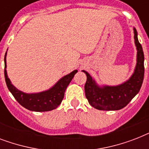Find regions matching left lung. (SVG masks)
Here are the masks:
<instances>
[{
	"mask_svg": "<svg viewBox=\"0 0 149 149\" xmlns=\"http://www.w3.org/2000/svg\"><path fill=\"white\" fill-rule=\"evenodd\" d=\"M134 42L137 46V65L134 74L126 83L118 86H104L100 88L96 85L92 77L86 71V82L84 86L85 95L89 104L98 110L117 111L127 106L139 93L141 87L145 74L144 52L138 39L136 29H134Z\"/></svg>",
	"mask_w": 149,
	"mask_h": 149,
	"instance_id": "obj_1",
	"label": "left lung"
}]
</instances>
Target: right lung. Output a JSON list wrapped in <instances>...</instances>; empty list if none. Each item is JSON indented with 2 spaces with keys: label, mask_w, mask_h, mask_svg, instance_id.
<instances>
[{
  "label": "right lung",
  "mask_w": 149,
  "mask_h": 149,
  "mask_svg": "<svg viewBox=\"0 0 149 149\" xmlns=\"http://www.w3.org/2000/svg\"><path fill=\"white\" fill-rule=\"evenodd\" d=\"M4 68H6V54L4 56ZM77 70H74L70 74L63 77L55 86L45 92L33 94L24 93L16 89L10 84L4 70V77L8 90L12 93L15 100L22 107L32 111H49L56 109L61 104L64 97L65 89L70 84Z\"/></svg>",
  "instance_id": "1"
}]
</instances>
